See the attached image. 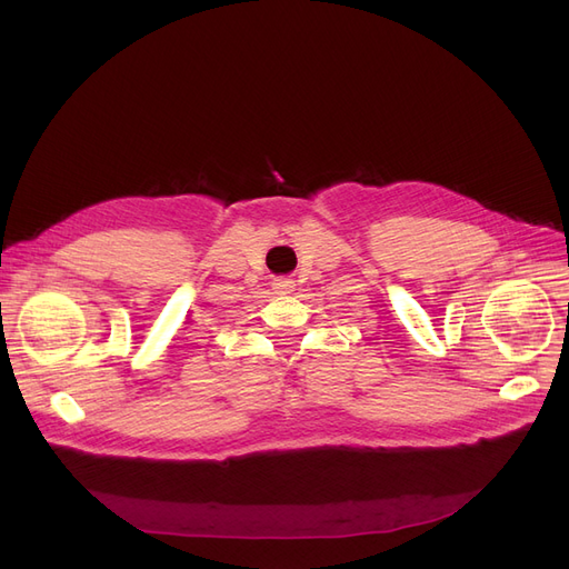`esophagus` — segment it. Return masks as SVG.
<instances>
[{"mask_svg":"<svg viewBox=\"0 0 569 569\" xmlns=\"http://www.w3.org/2000/svg\"><path fill=\"white\" fill-rule=\"evenodd\" d=\"M293 280H289V278H280V280H276L273 282V289L278 291V293H291L293 291Z\"/></svg>","mask_w":569,"mask_h":569,"instance_id":"1","label":"esophagus"}]
</instances>
